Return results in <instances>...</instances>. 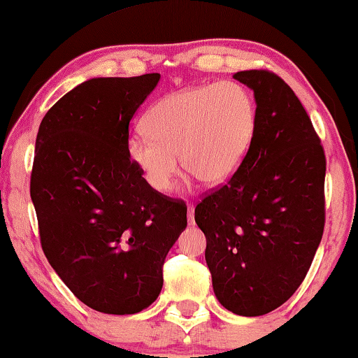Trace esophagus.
I'll return each instance as SVG.
<instances>
[{"instance_id":"esophagus-1","label":"esophagus","mask_w":358,"mask_h":358,"mask_svg":"<svg viewBox=\"0 0 358 358\" xmlns=\"http://www.w3.org/2000/svg\"><path fill=\"white\" fill-rule=\"evenodd\" d=\"M187 213H189V215H187L189 226H194V224H196V220H194V206L192 204L187 206Z\"/></svg>"}]
</instances>
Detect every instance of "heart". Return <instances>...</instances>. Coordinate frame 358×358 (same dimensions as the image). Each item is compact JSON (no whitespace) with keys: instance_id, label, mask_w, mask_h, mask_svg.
I'll return each mask as SVG.
<instances>
[{"instance_id":"1","label":"heart","mask_w":358,"mask_h":358,"mask_svg":"<svg viewBox=\"0 0 358 358\" xmlns=\"http://www.w3.org/2000/svg\"><path fill=\"white\" fill-rule=\"evenodd\" d=\"M257 109L232 81L187 87L157 99L145 113L148 132L127 139L131 161L154 191H169L180 162L206 184L227 180L252 143Z\"/></svg>"}]
</instances>
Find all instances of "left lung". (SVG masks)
I'll return each mask as SVG.
<instances>
[{"instance_id": "1", "label": "left lung", "mask_w": 358, "mask_h": 358, "mask_svg": "<svg viewBox=\"0 0 358 358\" xmlns=\"http://www.w3.org/2000/svg\"><path fill=\"white\" fill-rule=\"evenodd\" d=\"M254 91L249 151L224 186L196 207L217 301L257 317L292 297L325 226V154L310 117L284 79L267 69L234 74Z\"/></svg>"}]
</instances>
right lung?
I'll use <instances>...</instances> for the list:
<instances>
[{"label": "right lung", "instance_id": "obj_1", "mask_svg": "<svg viewBox=\"0 0 358 358\" xmlns=\"http://www.w3.org/2000/svg\"><path fill=\"white\" fill-rule=\"evenodd\" d=\"M161 74L92 78L64 94L36 136L31 201L48 262L103 314H138L162 289V266L187 207L154 191L127 152L129 122Z\"/></svg>", "mask_w": 358, "mask_h": 358}]
</instances>
